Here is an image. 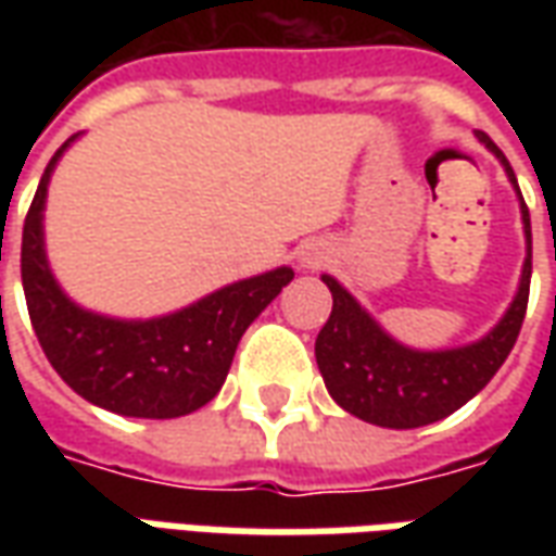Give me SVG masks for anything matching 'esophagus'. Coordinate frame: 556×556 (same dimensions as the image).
I'll return each mask as SVG.
<instances>
[{
  "mask_svg": "<svg viewBox=\"0 0 556 556\" xmlns=\"http://www.w3.org/2000/svg\"><path fill=\"white\" fill-rule=\"evenodd\" d=\"M318 262H321V255H318V253H306V255H303V265H306V267H315V265H318Z\"/></svg>",
  "mask_w": 556,
  "mask_h": 556,
  "instance_id": "obj_1",
  "label": "esophagus"
}]
</instances>
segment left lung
Here are the masks:
<instances>
[{
	"label": "left lung",
	"instance_id": "8db88e82",
	"mask_svg": "<svg viewBox=\"0 0 556 556\" xmlns=\"http://www.w3.org/2000/svg\"><path fill=\"white\" fill-rule=\"evenodd\" d=\"M479 142H485L501 157L509 181L518 187L513 166L503 157L501 148L485 134H479ZM521 217H525L527 231L521 289L515 294L509 313L501 318V325L467 349H405L363 313L361 303L354 301L337 279L321 277L333 294V309L315 339V361L325 378L327 393L333 396L339 408L384 429H417V426H429V422L450 417L489 384L521 333L527 298H530V274H533L530 243L533 241H530V211L525 205V195H521Z\"/></svg>",
	"mask_w": 556,
	"mask_h": 556
}]
</instances>
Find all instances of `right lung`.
<instances>
[{
    "label": "right lung",
    "mask_w": 556,
    "mask_h": 556,
    "mask_svg": "<svg viewBox=\"0 0 556 556\" xmlns=\"http://www.w3.org/2000/svg\"><path fill=\"white\" fill-rule=\"evenodd\" d=\"M71 142L74 137L47 163L23 223L20 274L35 337L62 381L91 405L122 417H184L217 396L243 330L289 286L294 270L277 267L241 279L151 321H115L79 309L55 286L41 235L50 172Z\"/></svg>",
    "instance_id": "add662e5"
}]
</instances>
